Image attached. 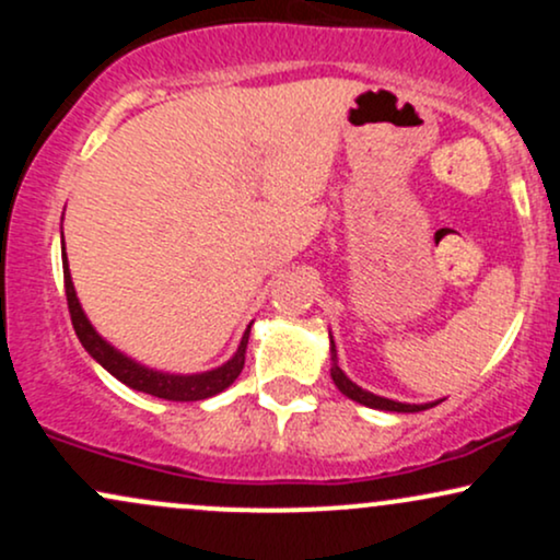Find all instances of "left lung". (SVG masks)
<instances>
[{
  "mask_svg": "<svg viewBox=\"0 0 560 560\" xmlns=\"http://www.w3.org/2000/svg\"><path fill=\"white\" fill-rule=\"evenodd\" d=\"M329 339H331V334H329ZM329 352H331V378H334V384H337V389L342 392V395L350 397V400L365 405V408L392 410V413H419V410L434 408V405L440 402V400H434V402H421L419 405V402H397V400H389V397H378V395H374V392L358 387V384L352 382V378H347L345 371L339 369V363H337V345H334V339H331Z\"/></svg>",
  "mask_w": 560,
  "mask_h": 560,
  "instance_id": "obj_1",
  "label": "left lung"
}]
</instances>
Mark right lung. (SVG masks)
Segmentation results:
<instances>
[{
    "label": "right lung",
    "instance_id": "add662e5",
    "mask_svg": "<svg viewBox=\"0 0 560 560\" xmlns=\"http://www.w3.org/2000/svg\"><path fill=\"white\" fill-rule=\"evenodd\" d=\"M62 276H66V298H68V311L70 320H73L75 337L81 339L83 350L94 358L107 374H113L118 382H124L126 387L144 392V395L163 397V400L173 402H191V400H205V397H213L218 392H223L234 384V378L242 374L244 369V352H247V339H249V324L244 331L240 347H236L234 355L226 363L218 365V369L199 371V374H171V371H158L150 365L133 361L126 352H120L118 347L107 342L100 331L94 329L92 320L83 313L79 294H75L73 279H70L68 268V255H66V242H62Z\"/></svg>",
    "mask_w": 560,
    "mask_h": 560
}]
</instances>
